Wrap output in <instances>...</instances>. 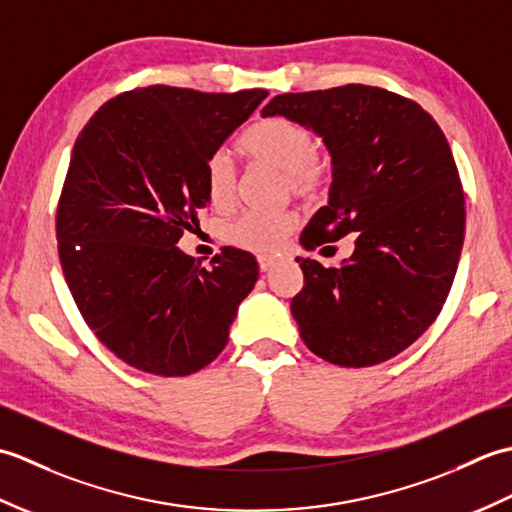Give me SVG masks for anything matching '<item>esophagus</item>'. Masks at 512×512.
I'll use <instances>...</instances> for the list:
<instances>
[{"instance_id": "34e87169", "label": "esophagus", "mask_w": 512, "mask_h": 512, "mask_svg": "<svg viewBox=\"0 0 512 512\" xmlns=\"http://www.w3.org/2000/svg\"><path fill=\"white\" fill-rule=\"evenodd\" d=\"M257 262H259V270H262V273H268V270L275 268V264L279 262V257H275V255H259Z\"/></svg>"}]
</instances>
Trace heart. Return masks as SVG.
<instances>
[{"mask_svg": "<svg viewBox=\"0 0 512 512\" xmlns=\"http://www.w3.org/2000/svg\"><path fill=\"white\" fill-rule=\"evenodd\" d=\"M239 149L250 160L264 162L284 173V182L292 195L314 198L328 178V165L314 154L317 140L306 125L284 116L262 118L250 125ZM204 184L209 202L224 209L235 198V167L226 154H215L206 162ZM297 226V213L281 211H244L224 226L228 244L255 253H273L286 242L288 233Z\"/></svg>", "mask_w": 512, "mask_h": 512, "instance_id": "b5f03b06", "label": "heart"}]
</instances>
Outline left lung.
I'll return each mask as SVG.
<instances>
[{"instance_id":"1","label":"left lung","mask_w":512,"mask_h":512,"mask_svg":"<svg viewBox=\"0 0 512 512\" xmlns=\"http://www.w3.org/2000/svg\"><path fill=\"white\" fill-rule=\"evenodd\" d=\"M262 116L306 125L330 154L328 204L299 244L356 233L339 268L297 257L303 288L290 310L303 343L341 367L389 361L436 321L458 270L466 215L447 138L418 103L356 83L279 94Z\"/></svg>"}]
</instances>
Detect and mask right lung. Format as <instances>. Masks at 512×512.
Returning a JSON list of instances; mask_svg holds the SVG:
<instances>
[{
	"label": "right lung",
	"instance_id": "1",
	"mask_svg": "<svg viewBox=\"0 0 512 512\" xmlns=\"http://www.w3.org/2000/svg\"><path fill=\"white\" fill-rule=\"evenodd\" d=\"M266 96L149 85L107 101L76 138L57 211L61 268L90 330L140 372L213 363L257 284L246 250L222 248L206 270L176 244L209 204L206 162Z\"/></svg>",
	"mask_w": 512,
	"mask_h": 512
}]
</instances>
